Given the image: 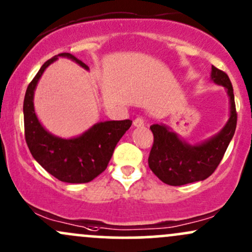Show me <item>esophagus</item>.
Returning a JSON list of instances; mask_svg holds the SVG:
<instances>
[{
	"label": "esophagus",
	"instance_id": "obj_1",
	"mask_svg": "<svg viewBox=\"0 0 252 252\" xmlns=\"http://www.w3.org/2000/svg\"><path fill=\"white\" fill-rule=\"evenodd\" d=\"M132 124H134V126H136V128H141V126H145V121H143L141 117H137L136 120L132 122Z\"/></svg>",
	"mask_w": 252,
	"mask_h": 252
}]
</instances>
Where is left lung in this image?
<instances>
[{"label": "left lung", "mask_w": 252, "mask_h": 252, "mask_svg": "<svg viewBox=\"0 0 252 252\" xmlns=\"http://www.w3.org/2000/svg\"><path fill=\"white\" fill-rule=\"evenodd\" d=\"M211 80L228 95L229 117L223 128L203 142L190 145L164 123L153 124L154 143L148 158L152 172L165 184L184 185L208 178L220 164L237 126L233 87L227 74L212 65Z\"/></svg>", "instance_id": "obj_1"}]
</instances>
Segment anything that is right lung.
<instances>
[{"instance_id":"right-lung-1","label":"right lung","mask_w":252,"mask_h":252,"mask_svg":"<svg viewBox=\"0 0 252 252\" xmlns=\"http://www.w3.org/2000/svg\"><path fill=\"white\" fill-rule=\"evenodd\" d=\"M60 57L71 60L90 70L87 64L68 52L56 55L41 65L25 94V139L32 157L50 175L64 183H88L105 171L116 145L130 128L132 122H99L81 135L70 139H63L46 130L35 115L34 91L45 69Z\"/></svg>"}]
</instances>
